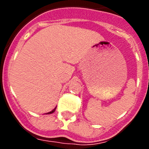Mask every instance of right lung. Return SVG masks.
I'll use <instances>...</instances> for the list:
<instances>
[{
  "instance_id": "right-lung-1",
  "label": "right lung",
  "mask_w": 149,
  "mask_h": 149,
  "mask_svg": "<svg viewBox=\"0 0 149 149\" xmlns=\"http://www.w3.org/2000/svg\"><path fill=\"white\" fill-rule=\"evenodd\" d=\"M56 107H55V108H54V110H51V112H48V113H46V114H51V113H53L54 112V111H55V110H56Z\"/></svg>"
}]
</instances>
